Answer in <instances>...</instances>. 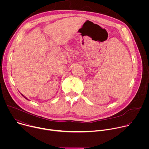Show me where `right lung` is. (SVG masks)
Listing matches in <instances>:
<instances>
[{
  "instance_id": "add662e5",
  "label": "right lung",
  "mask_w": 149,
  "mask_h": 149,
  "mask_svg": "<svg viewBox=\"0 0 149 149\" xmlns=\"http://www.w3.org/2000/svg\"><path fill=\"white\" fill-rule=\"evenodd\" d=\"M22 96H23V97H25V98H26V100H28V99H27V98H26V97H25V96H24V95H22Z\"/></svg>"
}]
</instances>
